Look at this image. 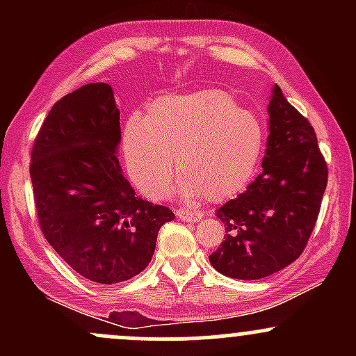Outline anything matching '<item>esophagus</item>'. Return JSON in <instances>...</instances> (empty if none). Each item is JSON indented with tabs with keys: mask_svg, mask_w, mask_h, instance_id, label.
I'll return each instance as SVG.
<instances>
[{
	"mask_svg": "<svg viewBox=\"0 0 356 356\" xmlns=\"http://www.w3.org/2000/svg\"><path fill=\"white\" fill-rule=\"evenodd\" d=\"M177 218L184 220V222H197V220H201L204 216L201 211H194V209H177Z\"/></svg>",
	"mask_w": 356,
	"mask_h": 356,
	"instance_id": "esophagus-1",
	"label": "esophagus"
}]
</instances>
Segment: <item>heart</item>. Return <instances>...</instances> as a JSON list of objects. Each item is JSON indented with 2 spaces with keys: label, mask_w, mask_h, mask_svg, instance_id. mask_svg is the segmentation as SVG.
I'll return each instance as SVG.
<instances>
[{
  "label": "heart",
  "mask_w": 356,
  "mask_h": 356,
  "mask_svg": "<svg viewBox=\"0 0 356 356\" xmlns=\"http://www.w3.org/2000/svg\"><path fill=\"white\" fill-rule=\"evenodd\" d=\"M266 142L263 122L222 90L155 99L147 117L125 122L122 149L142 192L161 199L177 170V194L224 201L256 174Z\"/></svg>",
  "instance_id": "b5f03b06"
}]
</instances>
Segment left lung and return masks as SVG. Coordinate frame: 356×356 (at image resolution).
<instances>
[{"label": "left lung", "instance_id": "8db88e82", "mask_svg": "<svg viewBox=\"0 0 356 356\" xmlns=\"http://www.w3.org/2000/svg\"><path fill=\"white\" fill-rule=\"evenodd\" d=\"M263 172L216 216L226 226L212 268L234 280H261L300 257L316 224L328 167L312 124L275 85L268 105Z\"/></svg>", "mask_w": 356, "mask_h": 356}]
</instances>
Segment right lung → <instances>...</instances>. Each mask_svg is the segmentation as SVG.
I'll use <instances>...</instances> for the list:
<instances>
[{"label": "right lung", "mask_w": 356, "mask_h": 356, "mask_svg": "<svg viewBox=\"0 0 356 356\" xmlns=\"http://www.w3.org/2000/svg\"><path fill=\"white\" fill-rule=\"evenodd\" d=\"M120 110L108 83H88L56 102L31 149L40 227L80 276L115 284L149 266L165 206L138 197L118 164Z\"/></svg>", "instance_id": "right-lung-1"}]
</instances>
